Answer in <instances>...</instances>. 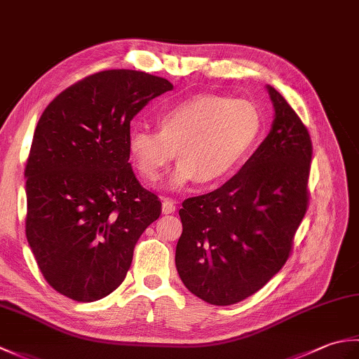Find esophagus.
I'll return each mask as SVG.
<instances>
[{"instance_id": "34e87169", "label": "esophagus", "mask_w": 359, "mask_h": 359, "mask_svg": "<svg viewBox=\"0 0 359 359\" xmlns=\"http://www.w3.org/2000/svg\"><path fill=\"white\" fill-rule=\"evenodd\" d=\"M162 211H163V215H172V212H175V203H174V201L163 199V202H162Z\"/></svg>"}]
</instances>
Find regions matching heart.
<instances>
[{
    "instance_id": "1",
    "label": "heart",
    "mask_w": 359,
    "mask_h": 359,
    "mask_svg": "<svg viewBox=\"0 0 359 359\" xmlns=\"http://www.w3.org/2000/svg\"><path fill=\"white\" fill-rule=\"evenodd\" d=\"M158 131L133 128L128 152L143 180L154 184L177 151L179 166L168 180L170 191L194 182L216 185L236 171L261 131L256 108L245 100L197 95L157 114Z\"/></svg>"
}]
</instances>
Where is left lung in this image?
I'll list each match as a JSON object with an SVG mask.
<instances>
[{
  "label": "left lung",
  "instance_id": "left-lung-1",
  "mask_svg": "<svg viewBox=\"0 0 359 359\" xmlns=\"http://www.w3.org/2000/svg\"><path fill=\"white\" fill-rule=\"evenodd\" d=\"M271 129L239 172L179 211L184 231L175 266L185 287L212 306H231L261 290L290 256L306 216L311 142L276 89Z\"/></svg>",
  "mask_w": 359,
  "mask_h": 359
}]
</instances>
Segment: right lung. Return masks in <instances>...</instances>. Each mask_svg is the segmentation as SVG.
Segmentation results:
<instances>
[{
	"instance_id": "right-lung-1",
	"label": "right lung",
	"mask_w": 359,
	"mask_h": 359,
	"mask_svg": "<svg viewBox=\"0 0 359 359\" xmlns=\"http://www.w3.org/2000/svg\"><path fill=\"white\" fill-rule=\"evenodd\" d=\"M172 89L129 69L89 75L49 103L35 128L25 177L26 238L48 284L79 302L112 293L162 203L129 163L131 120Z\"/></svg>"
}]
</instances>
